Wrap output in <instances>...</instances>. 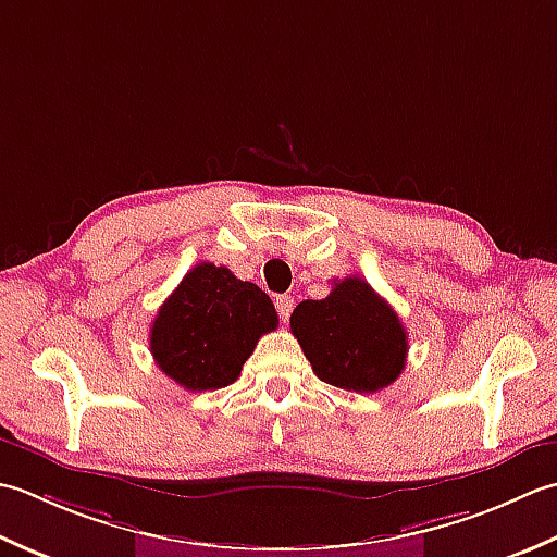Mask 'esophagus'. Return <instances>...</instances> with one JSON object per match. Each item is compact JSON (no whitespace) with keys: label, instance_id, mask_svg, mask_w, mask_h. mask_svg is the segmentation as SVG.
I'll list each match as a JSON object with an SVG mask.
<instances>
[{"label":"esophagus","instance_id":"esophagus-1","mask_svg":"<svg viewBox=\"0 0 557 557\" xmlns=\"http://www.w3.org/2000/svg\"><path fill=\"white\" fill-rule=\"evenodd\" d=\"M293 298L290 295H276V312H278V320L286 324L288 322V317H290V312H293Z\"/></svg>","mask_w":557,"mask_h":557}]
</instances>
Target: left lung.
<instances>
[{
    "label": "left lung",
    "instance_id": "8db88e82",
    "mask_svg": "<svg viewBox=\"0 0 557 557\" xmlns=\"http://www.w3.org/2000/svg\"><path fill=\"white\" fill-rule=\"evenodd\" d=\"M290 332L317 377L338 389L380 392L406 366L399 314L360 276L334 283L324 300H302L290 314Z\"/></svg>",
    "mask_w": 557,
    "mask_h": 557
}]
</instances>
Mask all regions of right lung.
Returning <instances> with one entry per match:
<instances>
[{"label": "right lung", "instance_id": "obj_1", "mask_svg": "<svg viewBox=\"0 0 557 557\" xmlns=\"http://www.w3.org/2000/svg\"><path fill=\"white\" fill-rule=\"evenodd\" d=\"M278 314L269 295L231 269L201 262L170 293L151 324L156 366L187 392L228 387Z\"/></svg>", "mask_w": 557, "mask_h": 557}]
</instances>
